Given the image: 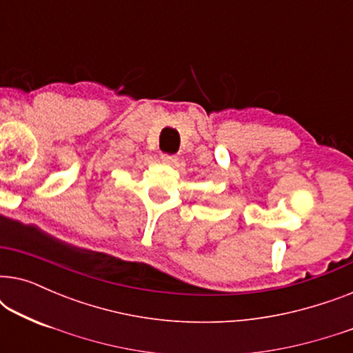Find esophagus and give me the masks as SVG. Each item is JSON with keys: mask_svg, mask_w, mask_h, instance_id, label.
I'll list each match as a JSON object with an SVG mask.
<instances>
[{"mask_svg": "<svg viewBox=\"0 0 353 353\" xmlns=\"http://www.w3.org/2000/svg\"><path fill=\"white\" fill-rule=\"evenodd\" d=\"M161 159L165 163H175L178 161V157L173 156V154H161Z\"/></svg>", "mask_w": 353, "mask_h": 353, "instance_id": "34e87169", "label": "esophagus"}]
</instances>
